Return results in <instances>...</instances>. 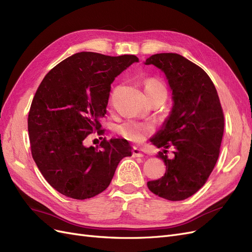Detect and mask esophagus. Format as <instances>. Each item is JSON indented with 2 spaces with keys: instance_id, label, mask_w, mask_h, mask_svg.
<instances>
[{
  "instance_id": "obj_1",
  "label": "esophagus",
  "mask_w": 252,
  "mask_h": 252,
  "mask_svg": "<svg viewBox=\"0 0 252 252\" xmlns=\"http://www.w3.org/2000/svg\"><path fill=\"white\" fill-rule=\"evenodd\" d=\"M132 155H133L134 158H143L144 157L143 151L140 148H138V147H133Z\"/></svg>"
}]
</instances>
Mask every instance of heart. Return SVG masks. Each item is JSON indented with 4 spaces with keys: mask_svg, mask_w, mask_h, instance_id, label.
<instances>
[{
    "mask_svg": "<svg viewBox=\"0 0 252 252\" xmlns=\"http://www.w3.org/2000/svg\"><path fill=\"white\" fill-rule=\"evenodd\" d=\"M164 87L161 83H158L157 80L150 79L147 80L145 83V90L149 89H157ZM116 130L119 134L124 136L125 139L140 143L144 141L147 136L154 130V126L150 123H145V122H139V121H127L124 122L123 124L117 126Z\"/></svg>",
    "mask_w": 252,
    "mask_h": 252,
    "instance_id": "1",
    "label": "heart"
}]
</instances>
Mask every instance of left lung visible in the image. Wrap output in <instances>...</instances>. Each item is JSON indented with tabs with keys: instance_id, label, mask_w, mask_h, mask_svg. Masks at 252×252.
I'll list each match as a JSON object with an SVG mask.
<instances>
[{
	"instance_id": "obj_1",
	"label": "left lung",
	"mask_w": 252,
	"mask_h": 252,
	"mask_svg": "<svg viewBox=\"0 0 252 252\" xmlns=\"http://www.w3.org/2000/svg\"><path fill=\"white\" fill-rule=\"evenodd\" d=\"M144 64L165 74L172 94L169 116L150 141L164 152L174 148L173 158L159 152L165 175L147 186L163 199L185 200L205 184L218 161L224 133L220 98L208 74L178 53H157Z\"/></svg>"
}]
</instances>
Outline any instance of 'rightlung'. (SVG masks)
<instances>
[{"mask_svg":"<svg viewBox=\"0 0 252 252\" xmlns=\"http://www.w3.org/2000/svg\"><path fill=\"white\" fill-rule=\"evenodd\" d=\"M139 59L83 51L65 59L45 75L28 116L34 162L57 191L75 200L103 192L120 161L132 156L125 139L103 140L87 147L90 133H102L110 85Z\"/></svg>","mask_w":252,"mask_h":252,"instance_id":"1","label":"right lung"}]
</instances>
